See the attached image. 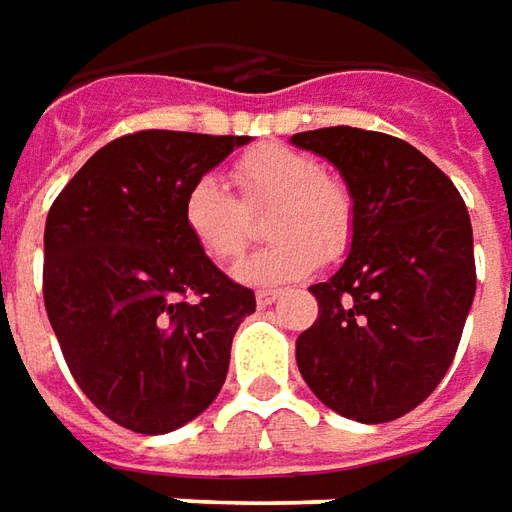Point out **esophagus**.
Returning a JSON list of instances; mask_svg holds the SVG:
<instances>
[{
  "label": "esophagus",
  "instance_id": "34e87169",
  "mask_svg": "<svg viewBox=\"0 0 512 512\" xmlns=\"http://www.w3.org/2000/svg\"><path fill=\"white\" fill-rule=\"evenodd\" d=\"M255 300H257V308H269L271 302L280 300V291H271V288H266V291H257Z\"/></svg>",
  "mask_w": 512,
  "mask_h": 512
}]
</instances>
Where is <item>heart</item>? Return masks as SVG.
I'll use <instances>...</instances> for the list:
<instances>
[{"label":"heart","instance_id":"1","mask_svg":"<svg viewBox=\"0 0 512 512\" xmlns=\"http://www.w3.org/2000/svg\"><path fill=\"white\" fill-rule=\"evenodd\" d=\"M244 207L271 204L266 232L274 241L243 257L235 277L249 285H283L308 277L322 260H339L356 235V204L316 156L288 145H260L232 168ZM182 224L204 255L224 263L243 252L249 221L221 179L198 176L184 190Z\"/></svg>","mask_w":512,"mask_h":512}]
</instances>
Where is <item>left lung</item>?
<instances>
[{"instance_id": "left-lung-1", "label": "left lung", "mask_w": 512, "mask_h": 512, "mask_svg": "<svg viewBox=\"0 0 512 512\" xmlns=\"http://www.w3.org/2000/svg\"><path fill=\"white\" fill-rule=\"evenodd\" d=\"M291 142L328 159L356 204L350 255L311 285L319 316L297 339V367L328 409L389 423L454 361L476 294L471 218L454 182L403 139L333 125Z\"/></svg>"}]
</instances>
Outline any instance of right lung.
I'll use <instances>...</instances> for the list:
<instances>
[{"label":"right lung","mask_w":512,"mask_h":512,"mask_svg":"<svg viewBox=\"0 0 512 512\" xmlns=\"http://www.w3.org/2000/svg\"><path fill=\"white\" fill-rule=\"evenodd\" d=\"M252 137L137 131L109 142L52 201L44 305L69 373L114 423L168 434L224 387L255 294L182 224L184 190Z\"/></svg>","instance_id":"right-lung-1"}]
</instances>
